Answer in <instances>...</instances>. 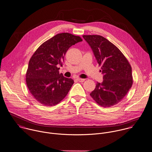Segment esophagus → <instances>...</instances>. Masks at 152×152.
<instances>
[{"mask_svg":"<svg viewBox=\"0 0 152 152\" xmlns=\"http://www.w3.org/2000/svg\"><path fill=\"white\" fill-rule=\"evenodd\" d=\"M77 80L79 82H83L85 81V79H81V78H77Z\"/></svg>","mask_w":152,"mask_h":152,"instance_id":"1","label":"esophagus"}]
</instances>
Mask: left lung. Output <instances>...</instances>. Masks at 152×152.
Masks as SVG:
<instances>
[{
    "label": "left lung",
    "instance_id": "8db88e82",
    "mask_svg": "<svg viewBox=\"0 0 152 152\" xmlns=\"http://www.w3.org/2000/svg\"><path fill=\"white\" fill-rule=\"evenodd\" d=\"M91 46L101 71L103 82L96 83L91 96L100 106L119 103L133 85L132 66L122 52L112 42L98 35H83Z\"/></svg>",
    "mask_w": 152,
    "mask_h": 152
}]
</instances>
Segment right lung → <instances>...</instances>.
<instances>
[{"instance_id":"1","label":"right lung","mask_w":152,"mask_h":152,"mask_svg":"<svg viewBox=\"0 0 152 152\" xmlns=\"http://www.w3.org/2000/svg\"><path fill=\"white\" fill-rule=\"evenodd\" d=\"M79 36L58 34L42 43L31 57L26 73L27 87L36 101L45 106L60 103L67 95L74 81L59 73L64 55Z\"/></svg>"}]
</instances>
